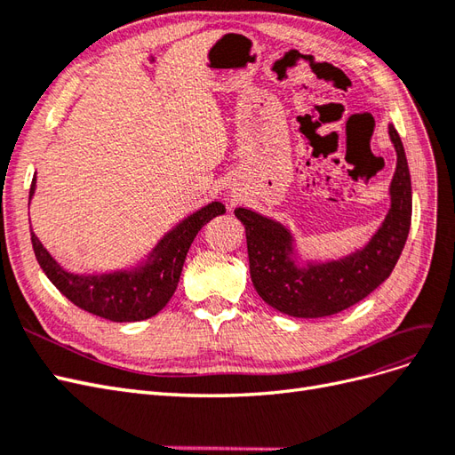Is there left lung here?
Segmentation results:
<instances>
[{
	"instance_id": "left-lung-1",
	"label": "left lung",
	"mask_w": 455,
	"mask_h": 455,
	"mask_svg": "<svg viewBox=\"0 0 455 455\" xmlns=\"http://www.w3.org/2000/svg\"><path fill=\"white\" fill-rule=\"evenodd\" d=\"M389 134L396 149L391 209L361 252L330 264L296 267L291 259V235L281 224L252 211H235L246 229L251 279L266 304L299 319H319L355 306L389 277L411 222V182L404 148L393 125Z\"/></svg>"
}]
</instances>
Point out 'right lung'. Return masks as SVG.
Masks as SVG:
<instances>
[{
  "mask_svg": "<svg viewBox=\"0 0 455 455\" xmlns=\"http://www.w3.org/2000/svg\"><path fill=\"white\" fill-rule=\"evenodd\" d=\"M36 176L30 186L34 196ZM222 203H211L191 214L172 229L139 271H121L106 275H72L57 266L49 252L32 233V246L37 264L49 281L72 301L74 306L112 323H134L157 315L172 298L184 259L199 229L218 214H224Z\"/></svg>",
  "mask_w": 455,
  "mask_h": 455,
  "instance_id": "right-lung-1",
  "label": "right lung"
}]
</instances>
